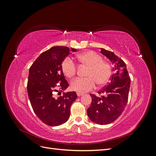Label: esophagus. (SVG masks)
<instances>
[{
    "instance_id": "esophagus-1",
    "label": "esophagus",
    "mask_w": 156,
    "mask_h": 156,
    "mask_svg": "<svg viewBox=\"0 0 156 156\" xmlns=\"http://www.w3.org/2000/svg\"><path fill=\"white\" fill-rule=\"evenodd\" d=\"M77 96L80 97V96H83V94L82 93H79V92H77Z\"/></svg>"
}]
</instances>
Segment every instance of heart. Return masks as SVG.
<instances>
[{"mask_svg": "<svg viewBox=\"0 0 156 156\" xmlns=\"http://www.w3.org/2000/svg\"><path fill=\"white\" fill-rule=\"evenodd\" d=\"M80 62L87 66L88 69L86 73L87 77H78L73 79L70 84L71 89L79 93H84L92 90L98 85L106 84L111 76L110 64L103 61L101 56L96 52L85 51L77 55ZM62 72L66 77L72 78L77 72V66L69 58H65L62 62Z\"/></svg>", "mask_w": 156, "mask_h": 156, "instance_id": "heart-1", "label": "heart"}]
</instances>
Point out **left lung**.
I'll return each instance as SVG.
<instances>
[{
  "label": "left lung",
  "instance_id": "1",
  "mask_svg": "<svg viewBox=\"0 0 156 156\" xmlns=\"http://www.w3.org/2000/svg\"><path fill=\"white\" fill-rule=\"evenodd\" d=\"M100 52L114 65L115 73L108 85L98 92L105 96L98 97L90 94L92 103L87 109V115L94 123L107 125L115 121L124 111L128 100L131 79L123 60L105 49L101 48Z\"/></svg>",
  "mask_w": 156,
  "mask_h": 156
}]
</instances>
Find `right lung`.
Wrapping results in <instances>:
<instances>
[{"instance_id": "1", "label": "right lung", "mask_w": 156, "mask_h": 156, "mask_svg": "<svg viewBox=\"0 0 156 156\" xmlns=\"http://www.w3.org/2000/svg\"><path fill=\"white\" fill-rule=\"evenodd\" d=\"M71 51L77 49L53 47L43 52L29 69L27 92L32 107L40 120L50 126H60L68 120L71 105L77 97L75 92H63L58 98L54 96L58 92L56 88L58 83L60 92L69 86L61 64Z\"/></svg>"}]
</instances>
